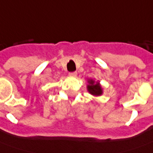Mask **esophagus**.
I'll use <instances>...</instances> for the list:
<instances>
[{
  "mask_svg": "<svg viewBox=\"0 0 153 153\" xmlns=\"http://www.w3.org/2000/svg\"><path fill=\"white\" fill-rule=\"evenodd\" d=\"M70 76L72 77H76L77 76V72H70L69 74H68Z\"/></svg>",
  "mask_w": 153,
  "mask_h": 153,
  "instance_id": "obj_1",
  "label": "esophagus"
}]
</instances>
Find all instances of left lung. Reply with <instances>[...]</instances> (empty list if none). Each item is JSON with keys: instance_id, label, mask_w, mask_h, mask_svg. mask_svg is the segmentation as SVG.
Listing matches in <instances>:
<instances>
[{"instance_id": "obj_1", "label": "left lung", "mask_w": 153, "mask_h": 153, "mask_svg": "<svg viewBox=\"0 0 153 153\" xmlns=\"http://www.w3.org/2000/svg\"><path fill=\"white\" fill-rule=\"evenodd\" d=\"M89 82H90V85H88V90L90 94L94 95H100L102 94V89L98 83H94V81L92 79H90Z\"/></svg>"}]
</instances>
